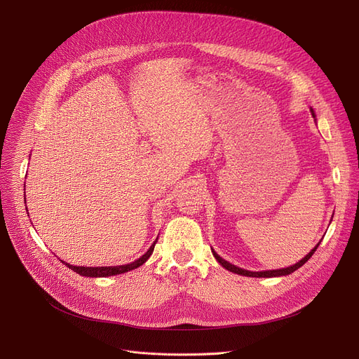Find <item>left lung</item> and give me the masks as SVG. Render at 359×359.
Here are the masks:
<instances>
[{"label":"left lung","mask_w":359,"mask_h":359,"mask_svg":"<svg viewBox=\"0 0 359 359\" xmlns=\"http://www.w3.org/2000/svg\"><path fill=\"white\" fill-rule=\"evenodd\" d=\"M311 110V115H313V118H316V115H314V110L313 109H310ZM320 244V243H318ZM318 244L317 246L306 256V257H303L301 259L299 262H297L295 265H292V266H290V268H282V269H275V271H262V272H252V271H246V269H241V268H238V266H236V265H231L230 262H227V260H224L222 257H219L217 253H215V250H212V255H214V257L218 260V263L219 265L222 266V268H225L227 271H230V272H234V273H238V275H243V276H253V278H272V276H285V275H290V273H292V272H295L298 268H301L304 265V263L313 256V253L317 250V248H318Z\"/></svg>","instance_id":"obj_1"}]
</instances>
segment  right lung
Listing matches in <instances>:
<instances>
[{"label":"right lung","instance_id":"add662e5","mask_svg":"<svg viewBox=\"0 0 359 359\" xmlns=\"http://www.w3.org/2000/svg\"><path fill=\"white\" fill-rule=\"evenodd\" d=\"M157 240L153 243V246H151L145 255H142L140 259H137L135 262L132 263H128V265H121V266H74V265H69V263H65L64 260H61L62 263H65V266H68L71 271L80 273L81 276H90V278H106V276H113V275H119V273H125V272H129L132 269H137L140 268L141 265H144V263L148 260V257L153 255L154 252V246H156Z\"/></svg>","mask_w":359,"mask_h":359}]
</instances>
